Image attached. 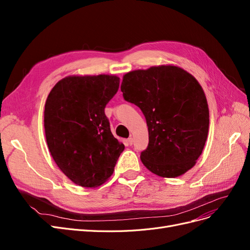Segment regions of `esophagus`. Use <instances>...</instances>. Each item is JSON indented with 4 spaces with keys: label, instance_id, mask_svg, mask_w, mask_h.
<instances>
[{
    "label": "esophagus",
    "instance_id": "esophagus-1",
    "mask_svg": "<svg viewBox=\"0 0 250 250\" xmlns=\"http://www.w3.org/2000/svg\"><path fill=\"white\" fill-rule=\"evenodd\" d=\"M127 143H128V145H132V144H133V139L129 138V139L127 140Z\"/></svg>",
    "mask_w": 250,
    "mask_h": 250
}]
</instances>
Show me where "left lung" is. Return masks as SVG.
I'll use <instances>...</instances> for the list:
<instances>
[{
  "label": "left lung",
  "instance_id": "8db88e82",
  "mask_svg": "<svg viewBox=\"0 0 250 250\" xmlns=\"http://www.w3.org/2000/svg\"><path fill=\"white\" fill-rule=\"evenodd\" d=\"M121 90L146 118L149 144L141 153L144 166L168 178L193 168L209 125L207 98L195 77L175 65L151 66L125 74Z\"/></svg>",
  "mask_w": 250,
  "mask_h": 250
}]
</instances>
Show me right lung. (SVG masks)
Returning a JSON list of instances; mask_svg holds the SVG:
<instances>
[{
    "label": "right lung",
    "mask_w": 250,
    "mask_h": 250,
    "mask_svg": "<svg viewBox=\"0 0 250 250\" xmlns=\"http://www.w3.org/2000/svg\"><path fill=\"white\" fill-rule=\"evenodd\" d=\"M119 84L113 75L69 76L47 98L43 122L49 150L58 168L78 186L105 183L125 148L112 135L104 112Z\"/></svg>",
    "instance_id": "right-lung-1"
}]
</instances>
